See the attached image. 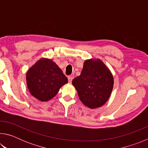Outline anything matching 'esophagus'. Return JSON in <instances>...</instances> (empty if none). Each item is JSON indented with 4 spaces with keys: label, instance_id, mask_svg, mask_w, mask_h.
Masks as SVG:
<instances>
[{
    "label": "esophagus",
    "instance_id": "34e87169",
    "mask_svg": "<svg viewBox=\"0 0 148 148\" xmlns=\"http://www.w3.org/2000/svg\"><path fill=\"white\" fill-rule=\"evenodd\" d=\"M72 79H73V77H72V76H69V77H68V79H69V83H71Z\"/></svg>",
    "mask_w": 148,
    "mask_h": 148
}]
</instances>
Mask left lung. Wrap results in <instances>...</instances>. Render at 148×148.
Segmentation results:
<instances>
[{
	"label": "left lung",
	"mask_w": 148,
	"mask_h": 148,
	"mask_svg": "<svg viewBox=\"0 0 148 148\" xmlns=\"http://www.w3.org/2000/svg\"><path fill=\"white\" fill-rule=\"evenodd\" d=\"M79 98L85 106L95 109L108 100L114 87V77L101 60L91 59L84 63L80 76L72 80Z\"/></svg>",
	"instance_id": "obj_1"
}]
</instances>
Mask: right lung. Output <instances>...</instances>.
Instances as JSON below:
<instances>
[{"mask_svg": "<svg viewBox=\"0 0 148 148\" xmlns=\"http://www.w3.org/2000/svg\"><path fill=\"white\" fill-rule=\"evenodd\" d=\"M27 87L31 94L42 102L56 96L68 79L52 60L42 58L31 67L26 74Z\"/></svg>", "mask_w": 148, "mask_h": 148, "instance_id": "obj_1", "label": "right lung"}]
</instances>
